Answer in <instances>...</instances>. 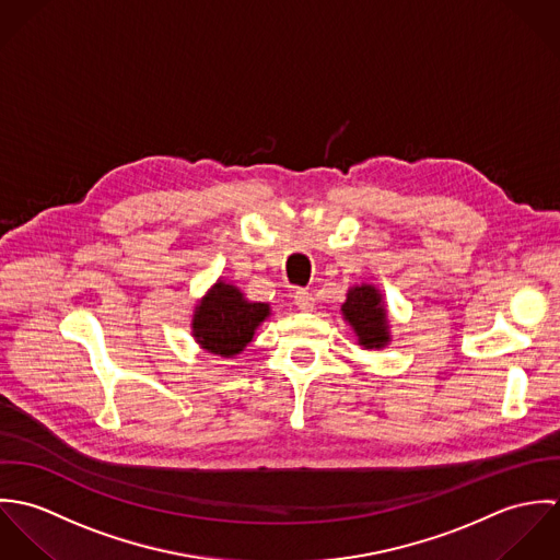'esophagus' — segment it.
Here are the masks:
<instances>
[{"label": "esophagus", "instance_id": "1", "mask_svg": "<svg viewBox=\"0 0 560 560\" xmlns=\"http://www.w3.org/2000/svg\"><path fill=\"white\" fill-rule=\"evenodd\" d=\"M293 298H295V306H298L302 313H311V311L315 308V298H313V293L300 289V291H295Z\"/></svg>", "mask_w": 560, "mask_h": 560}]
</instances>
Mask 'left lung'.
<instances>
[{
	"instance_id": "1",
	"label": "left lung",
	"mask_w": 560,
	"mask_h": 560,
	"mask_svg": "<svg viewBox=\"0 0 560 560\" xmlns=\"http://www.w3.org/2000/svg\"><path fill=\"white\" fill-rule=\"evenodd\" d=\"M342 319L347 320L358 338V345L380 351L390 345V319L382 291L375 284H353L340 304Z\"/></svg>"
}]
</instances>
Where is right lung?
<instances>
[{
    "instance_id": "right-lung-1",
    "label": "right lung",
    "mask_w": 560,
    "mask_h": 560,
    "mask_svg": "<svg viewBox=\"0 0 560 560\" xmlns=\"http://www.w3.org/2000/svg\"><path fill=\"white\" fill-rule=\"evenodd\" d=\"M269 315V304L249 302L240 287L220 278L194 308L191 336L207 353L235 358Z\"/></svg>"
}]
</instances>
